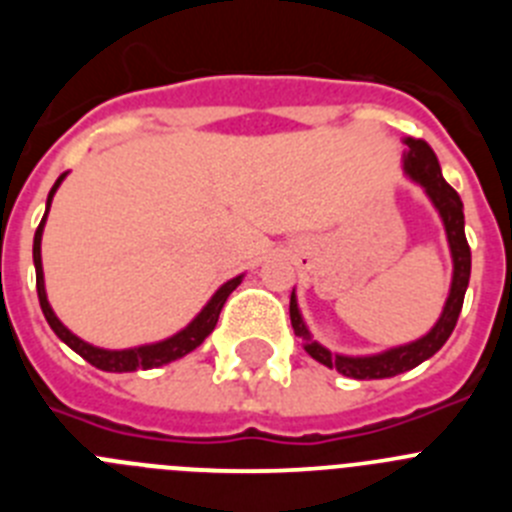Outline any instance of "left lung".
Returning <instances> with one entry per match:
<instances>
[{"label": "left lung", "instance_id": "8db88e82", "mask_svg": "<svg viewBox=\"0 0 512 512\" xmlns=\"http://www.w3.org/2000/svg\"><path fill=\"white\" fill-rule=\"evenodd\" d=\"M405 146H408V151L402 153V171H405L410 182H415L423 189L425 197L436 207L438 217H441L443 223V233H446V241H449L451 264H454L449 297L443 302V310L438 315L436 325L425 336L415 338L410 343H402V346L384 348L379 354L348 356L336 354V351H330V348H325L323 343L312 338L310 328H307L305 318H302L300 305H297L295 289H292V297H289V318H292L295 336L302 338L305 351L312 359L330 366V369H336L343 377L387 379L395 377V374L410 372L418 364H423L425 359H431L438 348L449 341L451 330H454L456 320H459L461 305H464V295H467L469 274H472V251H469L467 235H464V205H461V197L443 179L436 153L431 151V146L425 140L405 138Z\"/></svg>", "mask_w": 512, "mask_h": 512}]
</instances>
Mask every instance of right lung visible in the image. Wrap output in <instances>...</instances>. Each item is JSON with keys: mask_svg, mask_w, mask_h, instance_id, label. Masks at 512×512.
Here are the masks:
<instances>
[{"mask_svg": "<svg viewBox=\"0 0 512 512\" xmlns=\"http://www.w3.org/2000/svg\"><path fill=\"white\" fill-rule=\"evenodd\" d=\"M66 179V174H61L53 184V189L48 192V200H45V215L40 220L38 230H35V241H33V264H35V282H38V300H40V310H43L45 320L48 325L53 328L58 338L69 348H74L76 354L81 359H87L89 364L102 369V372H138V369H156V366H164L171 364V361L182 359L187 356L189 351L200 346L207 336H210L212 330H215L217 318H220V310H223L225 300L230 297L238 284L243 282L246 274H238V277L228 279L225 284H220L215 295L207 300V305L202 307L197 315L192 318V323L184 325L182 330H176L174 336L164 338V341H156V343H143V346H135V348H99L92 346V343L81 341L76 333H71L61 320L56 318V312H53L51 302H48V295H45V277H43V259H40V241H43V228H45V220H48V210H51V202H53V194L56 189L61 187V182Z\"/></svg>", "mask_w": 512, "mask_h": 512, "instance_id": "right-lung-1", "label": "right lung"}]
</instances>
